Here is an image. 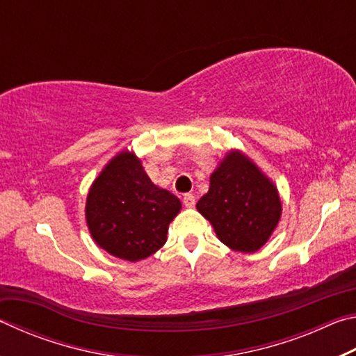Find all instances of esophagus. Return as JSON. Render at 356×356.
Listing matches in <instances>:
<instances>
[{"instance_id": "obj_1", "label": "esophagus", "mask_w": 356, "mask_h": 356, "mask_svg": "<svg viewBox=\"0 0 356 356\" xmlns=\"http://www.w3.org/2000/svg\"><path fill=\"white\" fill-rule=\"evenodd\" d=\"M195 204H196V200L191 193H186V195H184V206L185 207L191 209V207H195Z\"/></svg>"}]
</instances>
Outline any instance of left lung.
Returning <instances> with one entry per match:
<instances>
[{
  "mask_svg": "<svg viewBox=\"0 0 356 356\" xmlns=\"http://www.w3.org/2000/svg\"><path fill=\"white\" fill-rule=\"evenodd\" d=\"M196 207L222 243L242 252H254L265 245L281 216L276 186L240 152L226 155Z\"/></svg>",
  "mask_w": 356,
  "mask_h": 356,
  "instance_id": "8db88e82",
  "label": "left lung"
}]
</instances>
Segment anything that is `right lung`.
I'll list each match as a JSON object with an SVG mask.
<instances>
[{"instance_id":"right-lung-1","label":"right lung","mask_w":356,"mask_h":356,"mask_svg":"<svg viewBox=\"0 0 356 356\" xmlns=\"http://www.w3.org/2000/svg\"><path fill=\"white\" fill-rule=\"evenodd\" d=\"M180 207L177 196L150 182L134 154L120 152L89 190L86 221L95 243L136 262L165 245Z\"/></svg>"}]
</instances>
